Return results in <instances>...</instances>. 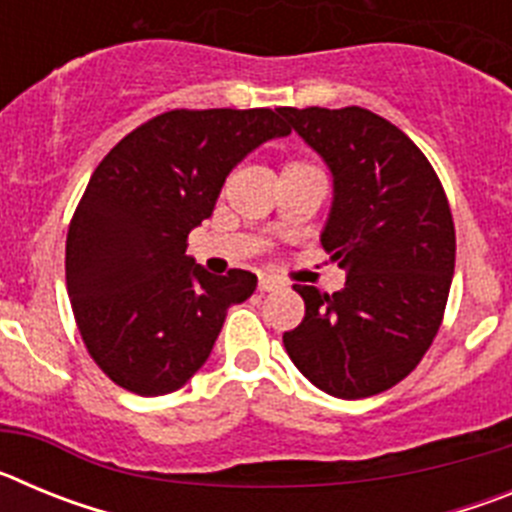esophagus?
I'll list each match as a JSON object with an SVG mask.
<instances>
[{
    "label": "esophagus",
    "mask_w": 512,
    "mask_h": 512,
    "mask_svg": "<svg viewBox=\"0 0 512 512\" xmlns=\"http://www.w3.org/2000/svg\"><path fill=\"white\" fill-rule=\"evenodd\" d=\"M261 292H277V289H284V282L277 277H261L259 279Z\"/></svg>",
    "instance_id": "34e87169"
}]
</instances>
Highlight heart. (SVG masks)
<instances>
[{
	"mask_svg": "<svg viewBox=\"0 0 512 512\" xmlns=\"http://www.w3.org/2000/svg\"><path fill=\"white\" fill-rule=\"evenodd\" d=\"M289 166H300V164H289Z\"/></svg>",
	"mask_w": 512,
	"mask_h": 512,
	"instance_id": "heart-1",
	"label": "heart"
}]
</instances>
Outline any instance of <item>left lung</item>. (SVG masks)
Here are the masks:
<instances>
[{
  "label": "left lung",
  "instance_id": "1",
  "mask_svg": "<svg viewBox=\"0 0 512 512\" xmlns=\"http://www.w3.org/2000/svg\"><path fill=\"white\" fill-rule=\"evenodd\" d=\"M282 115L333 176L320 243L348 271L333 295L295 284L305 318L284 348L328 395H379L413 372L441 325L456 259L449 202L428 158L390 120L361 107Z\"/></svg>",
  "mask_w": 512,
  "mask_h": 512
}]
</instances>
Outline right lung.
Segmentation results:
<instances>
[{
	"label": "right lung",
	"mask_w": 512,
	"mask_h": 512,
	"mask_svg": "<svg viewBox=\"0 0 512 512\" xmlns=\"http://www.w3.org/2000/svg\"><path fill=\"white\" fill-rule=\"evenodd\" d=\"M289 135L271 110H171L94 169L66 238V287L79 333L115 384L143 397L179 390L215 346L228 307L256 274L215 277L187 256L230 171Z\"/></svg>",
	"instance_id": "add662e5"
}]
</instances>
